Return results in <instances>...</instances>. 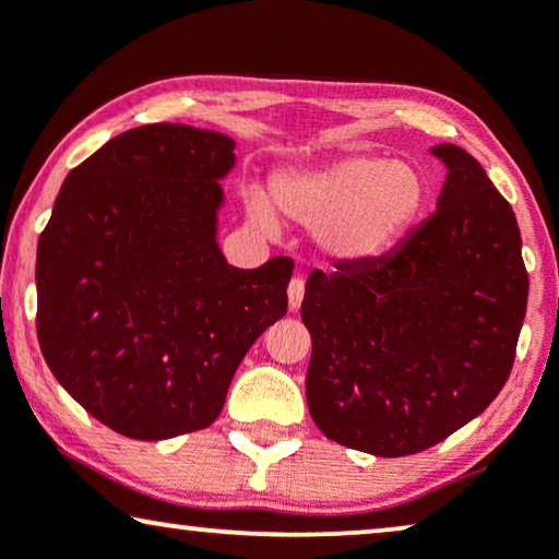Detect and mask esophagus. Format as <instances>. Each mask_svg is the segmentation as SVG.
Returning <instances> with one entry per match:
<instances>
[{
    "label": "esophagus",
    "instance_id": "esophagus-1",
    "mask_svg": "<svg viewBox=\"0 0 559 559\" xmlns=\"http://www.w3.org/2000/svg\"><path fill=\"white\" fill-rule=\"evenodd\" d=\"M287 297H289V310H297L302 305L305 297V280L302 277H293L287 287Z\"/></svg>",
    "mask_w": 559,
    "mask_h": 559
}]
</instances>
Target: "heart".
I'll return each mask as SVG.
<instances>
[{
	"instance_id": "b5f03b06",
	"label": "heart",
	"mask_w": 559,
	"mask_h": 559,
	"mask_svg": "<svg viewBox=\"0 0 559 559\" xmlns=\"http://www.w3.org/2000/svg\"><path fill=\"white\" fill-rule=\"evenodd\" d=\"M272 201L282 216L318 231L320 247L333 259L369 264L423 218L430 182L407 159L343 155L318 167L277 173ZM243 205L257 228L277 231V216L262 190L249 188Z\"/></svg>"
}]
</instances>
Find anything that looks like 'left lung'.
<instances>
[{"label": "left lung", "instance_id": "obj_1", "mask_svg": "<svg viewBox=\"0 0 559 559\" xmlns=\"http://www.w3.org/2000/svg\"><path fill=\"white\" fill-rule=\"evenodd\" d=\"M438 211L369 264L310 272L308 409L320 432L379 457L415 455L507 384L530 277L511 211L476 157L438 144Z\"/></svg>", "mask_w": 559, "mask_h": 559}]
</instances>
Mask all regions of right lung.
<instances>
[{
    "label": "right lung",
    "instance_id": "right-lung-1",
    "mask_svg": "<svg viewBox=\"0 0 559 559\" xmlns=\"http://www.w3.org/2000/svg\"><path fill=\"white\" fill-rule=\"evenodd\" d=\"M234 140L129 129L68 173L37 241V341L98 423L167 440L221 415L241 358L287 312L293 259L236 270L218 209Z\"/></svg>",
    "mask_w": 559,
    "mask_h": 559
}]
</instances>
